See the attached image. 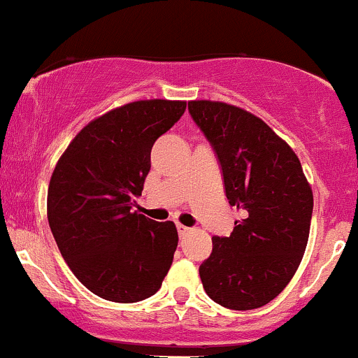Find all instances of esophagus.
Returning a JSON list of instances; mask_svg holds the SVG:
<instances>
[{"label":"esophagus","mask_w":358,"mask_h":358,"mask_svg":"<svg viewBox=\"0 0 358 358\" xmlns=\"http://www.w3.org/2000/svg\"><path fill=\"white\" fill-rule=\"evenodd\" d=\"M176 228H178V235H180V236H185V235H189V233L192 231L190 228L183 227V224H176Z\"/></svg>","instance_id":"1"}]
</instances>
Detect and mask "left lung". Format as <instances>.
I'll list each match as a JSON object with an SVG mask.
<instances>
[{"instance_id":"1","label":"left lung","mask_w":358,"mask_h":358,"mask_svg":"<svg viewBox=\"0 0 358 358\" xmlns=\"http://www.w3.org/2000/svg\"><path fill=\"white\" fill-rule=\"evenodd\" d=\"M221 163L229 206L242 209L229 236H214L199 268L206 293L233 310L276 299L302 262L314 195L299 156L268 123L221 101H189Z\"/></svg>"}]
</instances>
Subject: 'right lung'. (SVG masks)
Masks as SVG:
<instances>
[{
  "mask_svg": "<svg viewBox=\"0 0 358 358\" xmlns=\"http://www.w3.org/2000/svg\"><path fill=\"white\" fill-rule=\"evenodd\" d=\"M185 101L145 99L89 122L59 156L48 189V221L63 259L94 295L134 303L161 288L178 231L134 210L154 142Z\"/></svg>",
  "mask_w": 358,
  "mask_h": 358,
  "instance_id": "add662e5",
  "label": "right lung"
}]
</instances>
